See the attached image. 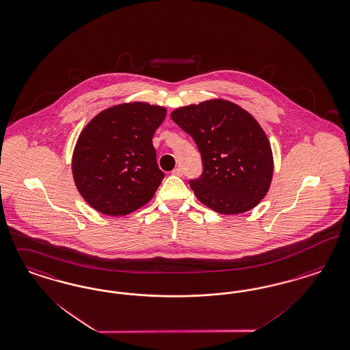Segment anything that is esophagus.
<instances>
[{"mask_svg": "<svg viewBox=\"0 0 350 350\" xmlns=\"http://www.w3.org/2000/svg\"><path fill=\"white\" fill-rule=\"evenodd\" d=\"M172 175L183 176V170H181L180 167H176V169L172 170Z\"/></svg>", "mask_w": 350, "mask_h": 350, "instance_id": "obj_1", "label": "esophagus"}]
</instances>
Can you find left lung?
Listing matches in <instances>:
<instances>
[{"label": "left lung", "instance_id": "1", "mask_svg": "<svg viewBox=\"0 0 350 350\" xmlns=\"http://www.w3.org/2000/svg\"><path fill=\"white\" fill-rule=\"evenodd\" d=\"M171 118L193 139L202 158V174L189 180L196 197L227 215L257 206L273 172L271 146L258 122L224 100L183 106Z\"/></svg>", "mask_w": 350, "mask_h": 350}]
</instances>
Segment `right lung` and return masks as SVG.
Returning <instances> with one entry per match:
<instances>
[{"mask_svg": "<svg viewBox=\"0 0 350 350\" xmlns=\"http://www.w3.org/2000/svg\"><path fill=\"white\" fill-rule=\"evenodd\" d=\"M166 109L146 103L111 106L79 136L72 174L79 192L97 211L126 215L148 204L165 178L152 139Z\"/></svg>", "mask_w": 350, "mask_h": 350, "instance_id": "1", "label": "right lung"}]
</instances>
